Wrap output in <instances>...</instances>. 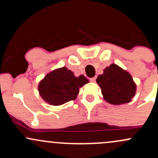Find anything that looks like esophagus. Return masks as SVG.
I'll return each instance as SVG.
<instances>
[{"instance_id": "1", "label": "esophagus", "mask_w": 158, "mask_h": 158, "mask_svg": "<svg viewBox=\"0 0 158 158\" xmlns=\"http://www.w3.org/2000/svg\"><path fill=\"white\" fill-rule=\"evenodd\" d=\"M96 79H97V77L90 78V81H91V82H95V81H96Z\"/></svg>"}]
</instances>
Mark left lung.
Wrapping results in <instances>:
<instances>
[{
    "label": "left lung",
    "mask_w": 158,
    "mask_h": 158,
    "mask_svg": "<svg viewBox=\"0 0 158 158\" xmlns=\"http://www.w3.org/2000/svg\"><path fill=\"white\" fill-rule=\"evenodd\" d=\"M97 82L103 99L115 106L131 102L137 91V85L131 74L116 64L106 67L103 73L98 76Z\"/></svg>",
    "instance_id": "8db88e82"
}]
</instances>
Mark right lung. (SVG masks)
Wrapping results in <instances>:
<instances>
[{"instance_id": "obj_1", "label": "right lung", "mask_w": 158, "mask_h": 158, "mask_svg": "<svg viewBox=\"0 0 158 158\" xmlns=\"http://www.w3.org/2000/svg\"><path fill=\"white\" fill-rule=\"evenodd\" d=\"M89 82L85 76L75 77L66 67L55 69L40 81L38 85L39 95L51 106H61L77 99L81 88Z\"/></svg>"}]
</instances>
